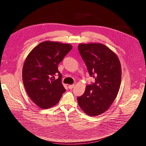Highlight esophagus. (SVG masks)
I'll return each instance as SVG.
<instances>
[{
  "instance_id": "obj_1",
  "label": "esophagus",
  "mask_w": 146,
  "mask_h": 146,
  "mask_svg": "<svg viewBox=\"0 0 146 146\" xmlns=\"http://www.w3.org/2000/svg\"><path fill=\"white\" fill-rule=\"evenodd\" d=\"M74 86H75L74 85H70L68 86V88L70 89H72L73 88H74Z\"/></svg>"
}]
</instances>
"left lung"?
<instances>
[{
	"instance_id": "1",
	"label": "left lung",
	"mask_w": 146,
	"mask_h": 146,
	"mask_svg": "<svg viewBox=\"0 0 146 146\" xmlns=\"http://www.w3.org/2000/svg\"><path fill=\"white\" fill-rule=\"evenodd\" d=\"M78 48L90 76L95 78V83L87 85L85 93L78 97V104L88 115L98 116L110 108L118 95L120 61L116 54L102 44L80 43Z\"/></svg>"
}]
</instances>
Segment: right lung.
Listing matches in <instances>:
<instances>
[{"label":"right lung","mask_w":146,"mask_h":146,"mask_svg":"<svg viewBox=\"0 0 146 146\" xmlns=\"http://www.w3.org/2000/svg\"><path fill=\"white\" fill-rule=\"evenodd\" d=\"M72 48L70 44L45 41L27 56L22 68V80L30 99L41 109L57 104L66 91L58 64ZM59 74L57 80L54 76Z\"/></svg>","instance_id":"1"}]
</instances>
